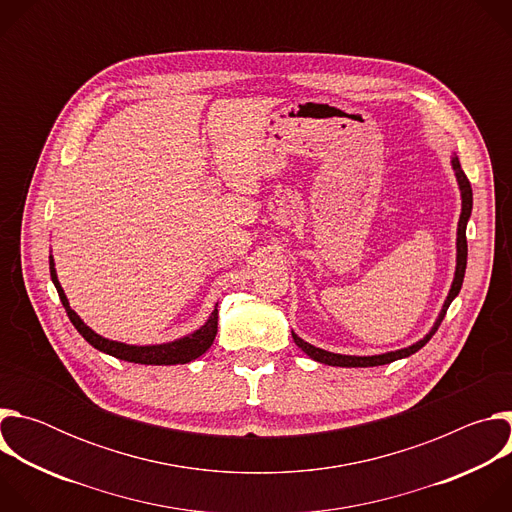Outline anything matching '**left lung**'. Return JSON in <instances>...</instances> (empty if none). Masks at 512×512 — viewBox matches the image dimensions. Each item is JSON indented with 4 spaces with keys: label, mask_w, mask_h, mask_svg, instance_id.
Here are the masks:
<instances>
[{
    "label": "left lung",
    "mask_w": 512,
    "mask_h": 512,
    "mask_svg": "<svg viewBox=\"0 0 512 512\" xmlns=\"http://www.w3.org/2000/svg\"><path fill=\"white\" fill-rule=\"evenodd\" d=\"M452 168H454V174H456V180H458V188H460V196H462V212H460V221H458V239H456V273H454V281H452V287H450V294L442 306V312L437 314V320L433 322L431 330L421 338L417 340L415 344L407 346V348H401V350H393V352H385V354H373V356H350V354H336V352H328L324 348H316L314 344L302 340L294 330H291V338H294V342L310 356L314 358L316 362H322V364H330V367H381V364H389L393 360H399V358H405V356H411L415 354L419 348H423L431 336L437 332V328H440L450 304L454 302V298L460 294L462 289V281H464V273H466V259H468V243H466V225L470 221V214H472V186L460 166V160L458 156L454 154L452 156Z\"/></svg>",
    "instance_id": "1"
}]
</instances>
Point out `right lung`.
<instances>
[{
    "label": "right lung",
    "instance_id": "obj_1",
    "mask_svg": "<svg viewBox=\"0 0 512 512\" xmlns=\"http://www.w3.org/2000/svg\"><path fill=\"white\" fill-rule=\"evenodd\" d=\"M50 277H52V283L58 291L60 296V302L70 318V322L75 324V328L79 330V334L97 350L105 352V354H111L119 360H127V362H135V364H186V362H192L194 358L202 356L210 344L214 342V336H216V328H218V310L214 306L212 314L208 316V320L198 328L194 330L192 334H186L178 340H172V342H164V344H148V346H137V344H125V342H117V340H109L101 334H97L95 330H91L83 320L81 316L70 308L66 296H64V289L58 281V275H56V269H54V259L50 255Z\"/></svg>",
    "mask_w": 512,
    "mask_h": 512
}]
</instances>
